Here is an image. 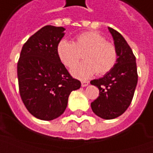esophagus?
Returning <instances> with one entry per match:
<instances>
[{"instance_id": "34e87169", "label": "esophagus", "mask_w": 153, "mask_h": 153, "mask_svg": "<svg viewBox=\"0 0 153 153\" xmlns=\"http://www.w3.org/2000/svg\"><path fill=\"white\" fill-rule=\"evenodd\" d=\"M81 85H82V87H86L88 85V81H82L81 82Z\"/></svg>"}]
</instances>
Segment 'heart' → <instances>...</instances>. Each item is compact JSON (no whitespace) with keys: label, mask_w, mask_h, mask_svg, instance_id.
I'll use <instances>...</instances> for the list:
<instances>
[{"label":"heart","mask_w":153,"mask_h":153,"mask_svg":"<svg viewBox=\"0 0 153 153\" xmlns=\"http://www.w3.org/2000/svg\"><path fill=\"white\" fill-rule=\"evenodd\" d=\"M57 56L67 68L73 67L83 54V62L71 70L74 76L85 79L96 73L104 75L109 73L117 61V50L113 43L94 31L84 32L75 37L73 43L62 40L57 45Z\"/></svg>","instance_id":"heart-1"}]
</instances>
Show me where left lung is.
I'll list each match as a JSON object with an SVG mask.
<instances>
[{
	"label": "left lung",
	"instance_id": "8db88e82",
	"mask_svg": "<svg viewBox=\"0 0 153 153\" xmlns=\"http://www.w3.org/2000/svg\"><path fill=\"white\" fill-rule=\"evenodd\" d=\"M108 28L117 50V61L109 73L90 83L99 89V97L91 103L93 111L101 118L111 120L121 115L130 105L138 72L134 55L127 42L116 30Z\"/></svg>",
	"mask_w": 153,
	"mask_h": 153
}]
</instances>
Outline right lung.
<instances>
[{
	"mask_svg": "<svg viewBox=\"0 0 153 153\" xmlns=\"http://www.w3.org/2000/svg\"><path fill=\"white\" fill-rule=\"evenodd\" d=\"M64 31L63 27L51 25L39 29L24 44L17 65L22 101L32 115L42 120L62 115L70 93L81 86L57 56Z\"/></svg>",
	"mask_w": 153,
	"mask_h": 153,
	"instance_id": "obj_1",
	"label": "right lung"
}]
</instances>
